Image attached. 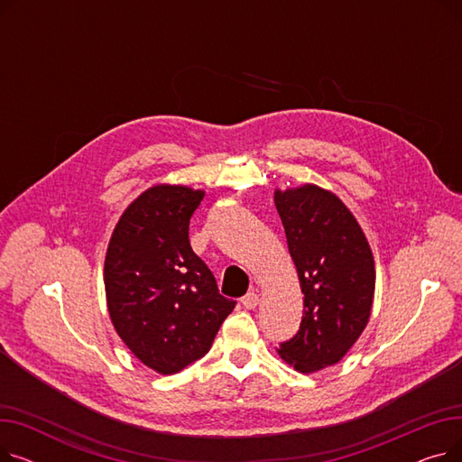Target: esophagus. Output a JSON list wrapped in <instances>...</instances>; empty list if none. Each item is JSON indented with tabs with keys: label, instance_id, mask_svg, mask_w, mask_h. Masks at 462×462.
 Segmentation results:
<instances>
[{
	"label": "esophagus",
	"instance_id": "esophagus-1",
	"mask_svg": "<svg viewBox=\"0 0 462 462\" xmlns=\"http://www.w3.org/2000/svg\"><path fill=\"white\" fill-rule=\"evenodd\" d=\"M241 303H244L245 309H254L258 305V294L256 292H249L244 298H241Z\"/></svg>",
	"mask_w": 462,
	"mask_h": 462
}]
</instances>
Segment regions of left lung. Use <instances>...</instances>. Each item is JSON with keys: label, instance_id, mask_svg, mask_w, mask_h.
Here are the masks:
<instances>
[{"label": "left lung", "instance_id": "8db88e82", "mask_svg": "<svg viewBox=\"0 0 462 462\" xmlns=\"http://www.w3.org/2000/svg\"><path fill=\"white\" fill-rule=\"evenodd\" d=\"M301 292L298 333L277 348L300 373L335 365L365 329L374 298V258L350 209L317 185L275 190Z\"/></svg>", "mask_w": 462, "mask_h": 462}]
</instances>
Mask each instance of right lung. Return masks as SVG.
<instances>
[{
  "label": "right lung",
  "mask_w": 462,
  "mask_h": 462,
  "mask_svg": "<svg viewBox=\"0 0 462 462\" xmlns=\"http://www.w3.org/2000/svg\"><path fill=\"white\" fill-rule=\"evenodd\" d=\"M204 190L155 185L117 221L105 260L110 320L150 369L174 374L208 354L236 307L189 241Z\"/></svg>",
  "instance_id": "obj_1"
}]
</instances>
